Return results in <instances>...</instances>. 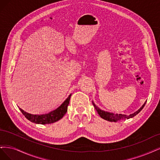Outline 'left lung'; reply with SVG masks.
Wrapping results in <instances>:
<instances>
[{
	"instance_id": "8db88e82",
	"label": "left lung",
	"mask_w": 160,
	"mask_h": 160,
	"mask_svg": "<svg viewBox=\"0 0 160 160\" xmlns=\"http://www.w3.org/2000/svg\"><path fill=\"white\" fill-rule=\"evenodd\" d=\"M146 103V101L145 102V103L142 105V106L138 110H137L136 112H135L134 113H133V114H131L129 116L127 115H124V114H114V113H112V112H106L104 110H101L100 108L98 107L94 103V102H92V104L94 105V107L95 108L96 110L97 111L98 114H99V116L103 118V119H104L107 121H109V122H116L118 121H120L121 120H126V119H130V118H132L133 117H134L135 116H136L139 112H140L142 109L145 106Z\"/></svg>"
}]
</instances>
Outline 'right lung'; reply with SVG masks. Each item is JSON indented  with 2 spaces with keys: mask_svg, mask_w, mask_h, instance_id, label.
<instances>
[{
  "mask_svg": "<svg viewBox=\"0 0 160 160\" xmlns=\"http://www.w3.org/2000/svg\"><path fill=\"white\" fill-rule=\"evenodd\" d=\"M71 95L72 94H70L66 100L58 108L48 113V114L40 115L31 114L27 112H24L21 108H19V109L22 113V114L29 121L35 123H38V124H49V123H52L60 120L65 115L67 112V110H68V106L69 104Z\"/></svg>",
  "mask_w": 160,
  "mask_h": 160,
  "instance_id": "obj_1",
  "label": "right lung"
}]
</instances>
